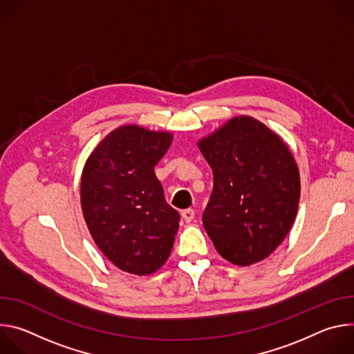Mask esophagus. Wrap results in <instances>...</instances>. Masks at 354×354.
Wrapping results in <instances>:
<instances>
[{
	"instance_id": "esophagus-1",
	"label": "esophagus",
	"mask_w": 354,
	"mask_h": 354,
	"mask_svg": "<svg viewBox=\"0 0 354 354\" xmlns=\"http://www.w3.org/2000/svg\"><path fill=\"white\" fill-rule=\"evenodd\" d=\"M182 218L186 221V223H190L193 218H194V210L193 209H186L182 212Z\"/></svg>"
}]
</instances>
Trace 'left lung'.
I'll return each mask as SVG.
<instances>
[{"mask_svg": "<svg viewBox=\"0 0 354 354\" xmlns=\"http://www.w3.org/2000/svg\"><path fill=\"white\" fill-rule=\"evenodd\" d=\"M213 169L203 225L218 254L248 266L268 258L288 234L299 201V174L283 140L249 116L198 141Z\"/></svg>", "mask_w": 354, "mask_h": 354, "instance_id": "8db88e82", "label": "left lung"}]
</instances>
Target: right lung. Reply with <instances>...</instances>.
<instances>
[{"mask_svg": "<svg viewBox=\"0 0 354 354\" xmlns=\"http://www.w3.org/2000/svg\"><path fill=\"white\" fill-rule=\"evenodd\" d=\"M172 134L122 126L88 158L81 178V207L88 230L119 269L144 276L169 258L179 213L165 200L154 167Z\"/></svg>", "mask_w": 354, "mask_h": 354, "instance_id": "add662e5", "label": "right lung"}]
</instances>
